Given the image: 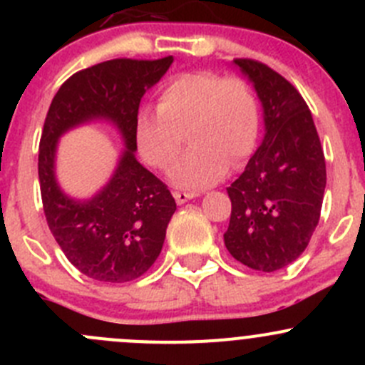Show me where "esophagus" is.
<instances>
[{"instance_id":"esophagus-1","label":"esophagus","mask_w":365,"mask_h":365,"mask_svg":"<svg viewBox=\"0 0 365 365\" xmlns=\"http://www.w3.org/2000/svg\"><path fill=\"white\" fill-rule=\"evenodd\" d=\"M173 196H175L176 203L183 205V203H187L189 200H192V197H196V194H192V192H173Z\"/></svg>"}]
</instances>
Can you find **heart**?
I'll list each match as a JSON object with an SVG mask.
<instances>
[{
  "instance_id": "1",
  "label": "heart",
  "mask_w": 365,
  "mask_h": 365,
  "mask_svg": "<svg viewBox=\"0 0 365 365\" xmlns=\"http://www.w3.org/2000/svg\"><path fill=\"white\" fill-rule=\"evenodd\" d=\"M261 130L259 102L247 81L212 70L180 73L162 88L159 111L139 109L134 141L146 164L168 169L182 144L191 148L169 169V182L187 190L219 182L227 165L252 155Z\"/></svg>"
}]
</instances>
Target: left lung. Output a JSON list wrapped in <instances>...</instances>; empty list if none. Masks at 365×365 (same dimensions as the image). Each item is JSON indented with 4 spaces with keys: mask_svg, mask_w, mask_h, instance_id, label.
I'll list each match as a JSON object with an SVG mask.
<instances>
[{
    "mask_svg": "<svg viewBox=\"0 0 365 365\" xmlns=\"http://www.w3.org/2000/svg\"><path fill=\"white\" fill-rule=\"evenodd\" d=\"M263 106L264 138L227 187L231 219L224 244L245 267L275 272L307 247L327 185L325 155L312 114L297 88L254 60H235Z\"/></svg>",
    "mask_w": 365,
    "mask_h": 365,
    "instance_id": "obj_1",
    "label": "left lung"
}]
</instances>
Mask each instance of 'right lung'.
Wrapping results in <instances>:
<instances>
[{
    "label": "right lung",
    "instance_id": "obj_1",
    "mask_svg": "<svg viewBox=\"0 0 365 365\" xmlns=\"http://www.w3.org/2000/svg\"><path fill=\"white\" fill-rule=\"evenodd\" d=\"M162 60H109L68 77L54 95L38 150L43 213L54 240L81 274L101 282L141 277L159 257L175 197L135 159L134 118L143 95L171 67ZM113 123L125 150L112 180L90 200H73L56 180L57 139L90 120Z\"/></svg>",
    "mask_w": 365,
    "mask_h": 365
}]
</instances>
